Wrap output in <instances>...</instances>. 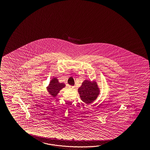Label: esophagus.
Wrapping results in <instances>:
<instances>
[{"label":"esophagus","mask_w":150,"mask_h":150,"mask_svg":"<svg viewBox=\"0 0 150 150\" xmlns=\"http://www.w3.org/2000/svg\"><path fill=\"white\" fill-rule=\"evenodd\" d=\"M69 88H70V89H74V86H69Z\"/></svg>","instance_id":"esophagus-1"}]
</instances>
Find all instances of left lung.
Returning <instances> with one entry per match:
<instances>
[{
    "mask_svg": "<svg viewBox=\"0 0 150 150\" xmlns=\"http://www.w3.org/2000/svg\"><path fill=\"white\" fill-rule=\"evenodd\" d=\"M79 93L81 99L86 104L93 102L99 95V89L95 81L85 80L79 90Z\"/></svg>",
    "mask_w": 150,
    "mask_h": 150,
    "instance_id": "8db88e82",
    "label": "left lung"
}]
</instances>
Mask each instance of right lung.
Masks as SVG:
<instances>
[{"label": "right lung", "mask_w": 150, "mask_h": 150, "mask_svg": "<svg viewBox=\"0 0 150 150\" xmlns=\"http://www.w3.org/2000/svg\"><path fill=\"white\" fill-rule=\"evenodd\" d=\"M64 87L65 85L63 83H59L57 79L54 78L50 82L49 86L47 87V90L50 95L55 97L57 95L58 93H59L60 90Z\"/></svg>", "instance_id": "1"}]
</instances>
